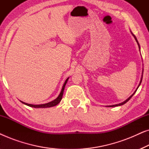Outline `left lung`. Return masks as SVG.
<instances>
[{
  "mask_svg": "<svg viewBox=\"0 0 149 149\" xmlns=\"http://www.w3.org/2000/svg\"><path fill=\"white\" fill-rule=\"evenodd\" d=\"M133 35H134V34H133ZM134 38H135V39H136V42H138V46H139V48H140V45H139V43H138V40H137V39H136V36H134ZM142 74H143V72H142ZM142 78H141V80H140V84H139V85H138V87H139V86H140V83H141V82H142ZM138 88H137V89H138ZM137 89H136V90H137ZM136 90L135 91V92H134V93H133V94H132V95H131V96H130V97H128V98H127V100H125V101H124V102H122V103H121V104H116V105H112V106H109V107H118V106H121V105H123V104H125L126 102H128V101H129V100H130V98H131V97H132V96H133V95H134V93H136Z\"/></svg>",
  "mask_w": 149,
  "mask_h": 149,
  "instance_id": "8db88e82",
  "label": "left lung"
}]
</instances>
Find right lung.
I'll use <instances>...</instances> for the list:
<instances>
[{"label": "right lung", "mask_w": 149, "mask_h": 149, "mask_svg": "<svg viewBox=\"0 0 149 149\" xmlns=\"http://www.w3.org/2000/svg\"><path fill=\"white\" fill-rule=\"evenodd\" d=\"M68 79L69 78H68L66 81H65V82L64 83V85H63L62 91H61L60 95H59L58 97H57L56 100H54L50 102H49V103L43 104H38V105L30 104H27V103L23 102H22L23 103V104H26V105H27V106H29V107H34V108H48V107H54V106L60 103V102L61 101V100H62V95H63V93H64V87H65V86H66V84L67 81H68Z\"/></svg>", "instance_id": "obj_1"}]
</instances>
